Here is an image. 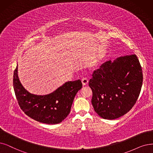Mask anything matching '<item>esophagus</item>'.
<instances>
[{
	"instance_id": "esophagus-1",
	"label": "esophagus",
	"mask_w": 153,
	"mask_h": 153,
	"mask_svg": "<svg viewBox=\"0 0 153 153\" xmlns=\"http://www.w3.org/2000/svg\"><path fill=\"white\" fill-rule=\"evenodd\" d=\"M82 84H83V86H85V85H88V80L87 78H83L82 79Z\"/></svg>"
}]
</instances>
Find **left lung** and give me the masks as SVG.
<instances>
[{
    "mask_svg": "<svg viewBox=\"0 0 153 153\" xmlns=\"http://www.w3.org/2000/svg\"><path fill=\"white\" fill-rule=\"evenodd\" d=\"M143 80L141 66L136 54L103 63L89 81L94 111L102 118L108 120L124 115L136 103Z\"/></svg>",
    "mask_w": 153,
    "mask_h": 153,
    "instance_id": "1",
    "label": "left lung"
}]
</instances>
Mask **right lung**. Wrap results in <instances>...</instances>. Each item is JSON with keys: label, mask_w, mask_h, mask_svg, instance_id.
I'll list each match as a JSON object with an SVG mask.
<instances>
[{"label": "right lung", "mask_w": 153, "mask_h": 153, "mask_svg": "<svg viewBox=\"0 0 153 153\" xmlns=\"http://www.w3.org/2000/svg\"><path fill=\"white\" fill-rule=\"evenodd\" d=\"M13 86L19 106L27 116L42 123L56 124L62 123L70 114L73 101L82 88V83L80 80L67 82L50 94L35 95L22 86L17 65Z\"/></svg>", "instance_id": "obj_1"}]
</instances>
